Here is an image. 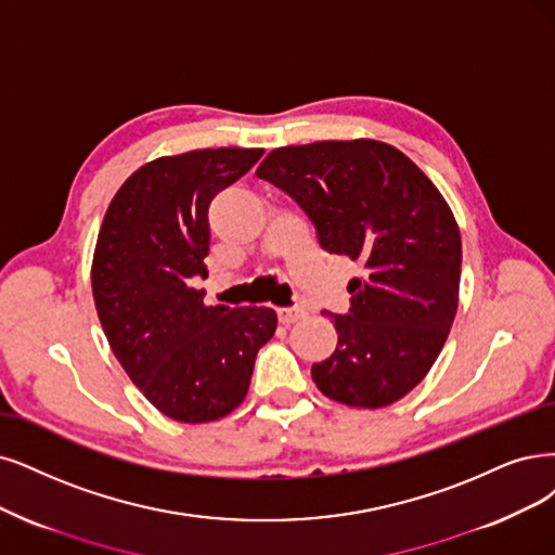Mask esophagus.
<instances>
[{"mask_svg": "<svg viewBox=\"0 0 555 555\" xmlns=\"http://www.w3.org/2000/svg\"><path fill=\"white\" fill-rule=\"evenodd\" d=\"M279 322L281 324H293L297 320H301L306 315V311L301 309V306H288V309H279Z\"/></svg>", "mask_w": 555, "mask_h": 555, "instance_id": "obj_1", "label": "esophagus"}]
</instances>
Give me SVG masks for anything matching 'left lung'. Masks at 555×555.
Segmentation results:
<instances>
[{
    "mask_svg": "<svg viewBox=\"0 0 555 555\" xmlns=\"http://www.w3.org/2000/svg\"><path fill=\"white\" fill-rule=\"evenodd\" d=\"M258 178L297 201L322 249L365 264L350 313L332 315L336 352L311 367L336 402L377 409L423 382L457 313L462 240L448 203L416 164L375 139L276 149Z\"/></svg>",
    "mask_w": 555,
    "mask_h": 555,
    "instance_id": "1",
    "label": "left lung"
}]
</instances>
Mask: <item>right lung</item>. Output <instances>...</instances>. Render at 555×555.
I'll use <instances>...</instances> for the list:
<instances>
[{
  "instance_id": "right-lung-1",
  "label": "right lung",
  "mask_w": 555,
  "mask_h": 555,
  "mask_svg": "<svg viewBox=\"0 0 555 555\" xmlns=\"http://www.w3.org/2000/svg\"><path fill=\"white\" fill-rule=\"evenodd\" d=\"M262 149H205L143 164L102 219L91 285L122 371L164 416L208 423L249 391L254 361L276 332L264 306H205L212 198L249 171Z\"/></svg>"
}]
</instances>
